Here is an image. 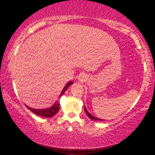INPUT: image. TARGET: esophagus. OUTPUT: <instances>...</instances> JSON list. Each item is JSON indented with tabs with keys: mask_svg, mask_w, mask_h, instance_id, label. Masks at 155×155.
<instances>
[{
	"mask_svg": "<svg viewBox=\"0 0 155 155\" xmlns=\"http://www.w3.org/2000/svg\"><path fill=\"white\" fill-rule=\"evenodd\" d=\"M78 80H80V81H83V80H84V75H82V74H81V75H80V77L78 78Z\"/></svg>",
	"mask_w": 155,
	"mask_h": 155,
	"instance_id": "1",
	"label": "esophagus"
}]
</instances>
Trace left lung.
Masks as SVG:
<instances>
[{"mask_svg": "<svg viewBox=\"0 0 155 155\" xmlns=\"http://www.w3.org/2000/svg\"><path fill=\"white\" fill-rule=\"evenodd\" d=\"M84 111H85V113L87 114V116L90 118V119H92V120H103L102 119H100V118L94 117V116H93L92 114H90V113H89V111H87V110L85 107H84Z\"/></svg>", "mask_w": 155, "mask_h": 155, "instance_id": "obj_1", "label": "left lung"}]
</instances>
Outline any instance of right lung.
Returning <instances> with one entry per match:
<instances>
[{
	"mask_svg": "<svg viewBox=\"0 0 155 155\" xmlns=\"http://www.w3.org/2000/svg\"><path fill=\"white\" fill-rule=\"evenodd\" d=\"M73 84V82L70 81L68 82V83L65 84L64 87H63L62 92H61L60 96H59V98L62 96V95L64 94L65 91L67 90V89L68 88V87L70 85ZM59 101H56V103L54 104L52 107H51L49 108H46V109H33V108H31L28 107L27 105H25L27 107V109H29L31 112H33L34 114H37V115L41 116V117H46V118H50L52 117L53 116H54L55 114H57L59 111V109H60V106H59Z\"/></svg>",
	"mask_w": 155,
	"mask_h": 155,
	"instance_id": "1",
	"label": "right lung"
}]
</instances>
